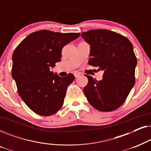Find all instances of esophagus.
<instances>
[{"mask_svg": "<svg viewBox=\"0 0 151 151\" xmlns=\"http://www.w3.org/2000/svg\"><path fill=\"white\" fill-rule=\"evenodd\" d=\"M74 76H75V77L77 78H79L80 76H81V73H80V72H78V71H75L74 72Z\"/></svg>", "mask_w": 151, "mask_h": 151, "instance_id": "34e87169", "label": "esophagus"}]
</instances>
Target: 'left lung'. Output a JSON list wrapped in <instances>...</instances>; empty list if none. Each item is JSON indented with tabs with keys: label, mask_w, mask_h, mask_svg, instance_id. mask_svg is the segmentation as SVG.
Segmentation results:
<instances>
[{
	"label": "left lung",
	"mask_w": 151,
	"mask_h": 151,
	"mask_svg": "<svg viewBox=\"0 0 151 151\" xmlns=\"http://www.w3.org/2000/svg\"><path fill=\"white\" fill-rule=\"evenodd\" d=\"M81 35L90 45L88 65L104 71L99 81L86 75L84 95L97 110L114 111L123 104L135 84L137 58L133 45L122 35L107 29H92Z\"/></svg>",
	"instance_id": "obj_1"
}]
</instances>
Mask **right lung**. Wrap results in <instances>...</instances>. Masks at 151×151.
I'll list each match as a JSON object with an SVG mask.
<instances>
[{
  "label": "right lung",
  "mask_w": 151,
  "mask_h": 151,
  "mask_svg": "<svg viewBox=\"0 0 151 151\" xmlns=\"http://www.w3.org/2000/svg\"><path fill=\"white\" fill-rule=\"evenodd\" d=\"M79 36V33L40 30L27 36L14 50L12 78L20 98L34 113L49 116L63 106L75 76L69 73L60 77L50 69L61 60L63 47Z\"/></svg>",
  "instance_id": "add662e5"
}]
</instances>
